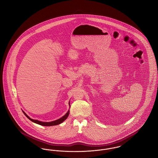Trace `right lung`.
I'll list each match as a JSON object with an SVG mask.
<instances>
[{
	"label": "right lung",
	"mask_w": 158,
	"mask_h": 158,
	"mask_svg": "<svg viewBox=\"0 0 158 158\" xmlns=\"http://www.w3.org/2000/svg\"><path fill=\"white\" fill-rule=\"evenodd\" d=\"M23 113L24 114L25 116H27L30 121H31L32 122H33L34 123H36L37 124L41 125L43 126H53V125H56L60 124H61L62 122H64L69 115V111L68 110L67 112V114L64 115V116H62V118H59L57 120H55V121H51V122H42V121H38V120H35V119H33L31 118H30L29 116H28L25 112L24 111H23Z\"/></svg>",
	"instance_id": "obj_1"
}]
</instances>
